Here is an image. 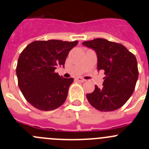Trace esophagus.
Segmentation results:
<instances>
[{
    "mask_svg": "<svg viewBox=\"0 0 149 149\" xmlns=\"http://www.w3.org/2000/svg\"><path fill=\"white\" fill-rule=\"evenodd\" d=\"M76 80L79 82H84L85 81V79H84L83 78H81V77H78L77 79H76Z\"/></svg>",
    "mask_w": 149,
    "mask_h": 149,
    "instance_id": "obj_1",
    "label": "esophagus"
}]
</instances>
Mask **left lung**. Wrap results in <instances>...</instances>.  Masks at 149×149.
Segmentation results:
<instances>
[{
    "label": "left lung",
    "mask_w": 149,
    "mask_h": 149,
    "mask_svg": "<svg viewBox=\"0 0 149 149\" xmlns=\"http://www.w3.org/2000/svg\"><path fill=\"white\" fill-rule=\"evenodd\" d=\"M83 46L96 52L97 70H103L102 87L95 85L86 95L91 105L100 111H112L125 105L132 95L138 78L135 55L123 45L104 38L84 41Z\"/></svg>",
    "instance_id": "1"
}]
</instances>
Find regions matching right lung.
Listing matches in <instances>:
<instances>
[{
  "instance_id": "1",
  "label": "right lung",
  "mask_w": 149,
  "mask_h": 149,
  "mask_svg": "<svg viewBox=\"0 0 149 149\" xmlns=\"http://www.w3.org/2000/svg\"><path fill=\"white\" fill-rule=\"evenodd\" d=\"M77 44V41H36L23 50L16 72L19 87L30 105L52 111L64 103L73 79H65L54 70L57 66L64 68L69 52Z\"/></svg>"
}]
</instances>
